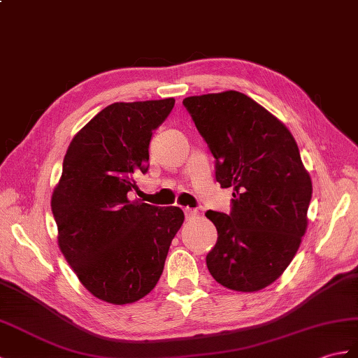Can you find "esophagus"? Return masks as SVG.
Returning a JSON list of instances; mask_svg holds the SVG:
<instances>
[{"mask_svg": "<svg viewBox=\"0 0 358 358\" xmlns=\"http://www.w3.org/2000/svg\"><path fill=\"white\" fill-rule=\"evenodd\" d=\"M198 213H199V212H198L196 209H190V207H185V215H186L187 220L198 217Z\"/></svg>", "mask_w": 358, "mask_h": 358, "instance_id": "1", "label": "esophagus"}]
</instances>
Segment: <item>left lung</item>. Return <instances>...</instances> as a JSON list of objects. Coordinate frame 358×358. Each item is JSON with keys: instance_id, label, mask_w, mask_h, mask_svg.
Segmentation results:
<instances>
[{"instance_id": "obj_1", "label": "left lung", "mask_w": 358, "mask_h": 358, "mask_svg": "<svg viewBox=\"0 0 358 358\" xmlns=\"http://www.w3.org/2000/svg\"><path fill=\"white\" fill-rule=\"evenodd\" d=\"M182 105L215 159V178L234 187L230 213L209 210L218 230L206 264L218 284L252 293L293 261L305 235L313 185L292 132L253 99L224 91Z\"/></svg>"}]
</instances>
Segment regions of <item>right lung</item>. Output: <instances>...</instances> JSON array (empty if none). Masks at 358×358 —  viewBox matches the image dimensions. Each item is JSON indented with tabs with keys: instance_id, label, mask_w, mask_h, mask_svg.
I'll return each instance as SVG.
<instances>
[{
	"instance_id": "add662e5",
	"label": "right lung",
	"mask_w": 358,
	"mask_h": 358,
	"mask_svg": "<svg viewBox=\"0 0 358 358\" xmlns=\"http://www.w3.org/2000/svg\"><path fill=\"white\" fill-rule=\"evenodd\" d=\"M176 101L117 102L82 128L66 149L52 196L59 247L88 292L114 305L145 297L159 282L180 207L131 201L149 168V143Z\"/></svg>"
}]
</instances>
